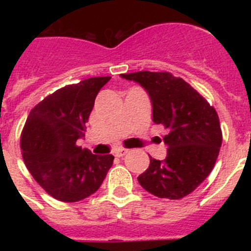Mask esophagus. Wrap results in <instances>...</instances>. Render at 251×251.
<instances>
[{
    "label": "esophagus",
    "mask_w": 251,
    "mask_h": 251,
    "mask_svg": "<svg viewBox=\"0 0 251 251\" xmlns=\"http://www.w3.org/2000/svg\"><path fill=\"white\" fill-rule=\"evenodd\" d=\"M128 152H129V150H126V148H118V150H115L114 152H113V154H114L115 157H123L126 156Z\"/></svg>",
    "instance_id": "esophagus-1"
}]
</instances>
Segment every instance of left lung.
<instances>
[{"label":"left lung","instance_id":"obj_1","mask_svg":"<svg viewBox=\"0 0 251 251\" xmlns=\"http://www.w3.org/2000/svg\"><path fill=\"white\" fill-rule=\"evenodd\" d=\"M121 76L148 93L153 122L168 129L163 137L167 156L163 161L151 157L150 167L138 176L139 185L159 199L187 196L210 175L220 152L223 133L216 110L190 84L170 73Z\"/></svg>","mask_w":251,"mask_h":251}]
</instances>
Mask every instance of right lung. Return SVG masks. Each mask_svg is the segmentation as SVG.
Instances as JSON below:
<instances>
[{"mask_svg": "<svg viewBox=\"0 0 251 251\" xmlns=\"http://www.w3.org/2000/svg\"><path fill=\"white\" fill-rule=\"evenodd\" d=\"M110 76L90 77L48 95L31 110L21 134L22 157L30 174L50 196L76 202L94 194L113 165L77 146L99 90Z\"/></svg>", "mask_w": 251, "mask_h": 251, "instance_id": "obj_1", "label": "right lung"}]
</instances>
